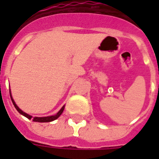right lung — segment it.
I'll return each instance as SVG.
<instances>
[{
  "label": "right lung",
  "mask_w": 159,
  "mask_h": 159,
  "mask_svg": "<svg viewBox=\"0 0 159 159\" xmlns=\"http://www.w3.org/2000/svg\"><path fill=\"white\" fill-rule=\"evenodd\" d=\"M10 95H11V101H12V103H13L14 106L16 107V109L17 110V111H18L19 113L21 114L22 116H25L26 118H28L29 120L33 119V121H34V122H41V123H43V122H51V121L55 120H57V119L58 118V117H59L61 115H62V113L63 112V110H64V107H65V106H62V108L60 109V111H58V112H57L56 115H54V116H45V117H34V118H32V116H30V115H29V114L25 113V112H24L22 110H20V109L19 108L18 106L16 104V102H15V101H14L13 97H12V96H11V91H10Z\"/></svg>",
  "instance_id": "1"
}]
</instances>
